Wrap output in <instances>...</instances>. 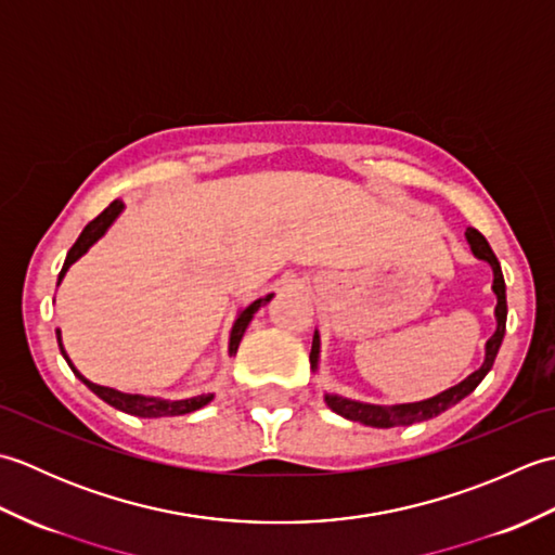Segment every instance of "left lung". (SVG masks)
Returning <instances> with one entry per match:
<instances>
[{"label":"left lung","mask_w":555,"mask_h":555,"mask_svg":"<svg viewBox=\"0 0 555 555\" xmlns=\"http://www.w3.org/2000/svg\"><path fill=\"white\" fill-rule=\"evenodd\" d=\"M467 243L473 247V253L479 259H487L493 269V293H496L499 305H496V332L487 340V360L485 364L477 372H473L467 376L465 382H460L457 386L448 388V391L434 396L429 400H422V403H408V405H393V408H386V405H370V403H358V400H348V398H340V396H326V405L332 408L338 415H344L346 420L352 422H360V424H367V427H379V429H388V427H408V424H415V422H424L429 417L441 415L443 410H448L451 405H455L457 400H463L467 393H473L475 388L479 386V382L485 379L487 372L491 370L493 360H496V352L501 348V340L505 334V314H508V305H505V281H503V271L496 255L489 247L487 238L481 235L477 229H467ZM317 358H320V336L314 334L312 338V352H310V362L312 367L317 370Z\"/></svg>","instance_id":"left-lung-1"}]
</instances>
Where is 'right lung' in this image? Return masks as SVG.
Masks as SVG:
<instances>
[{"mask_svg": "<svg viewBox=\"0 0 555 555\" xmlns=\"http://www.w3.org/2000/svg\"><path fill=\"white\" fill-rule=\"evenodd\" d=\"M121 209H124L121 199H114V203H112L107 209H104L102 215H98L95 219H92V221L88 223L86 229H82V233L78 235V241L74 243V247H70L68 255H66V262H64L62 271H59V281L64 279L68 267L74 264L78 257H82V255L88 253V247H90L92 243L102 238L104 231H107V229L112 227V221H114L116 217H119ZM269 300H271V296L259 298V300H255L253 305H247V308L238 314V320H235L233 332H231V344H229V352H231V356H233L235 350H238V344H241V338H243V334H245L247 324H250V320H253V314H255L259 308H262V302H269ZM56 340H59V348H62V356L66 358V350H64V346H62V334H59V332H56ZM66 362L70 364L68 358H66ZM70 370H74V374L78 376V379H80L82 384H86L92 393L100 396V398L104 400V403H109L112 408L121 410V412H128V415H135V417H176V415H188V412L199 410V408L207 405L209 400H211V396H197V398L173 400V403H169V400L131 396V393L114 391V388H109V386H98V384L88 382L86 376H80V374L76 372L74 364H70Z\"/></svg>", "mask_w": 555, "mask_h": 555, "instance_id": "obj_1", "label": "right lung"}]
</instances>
